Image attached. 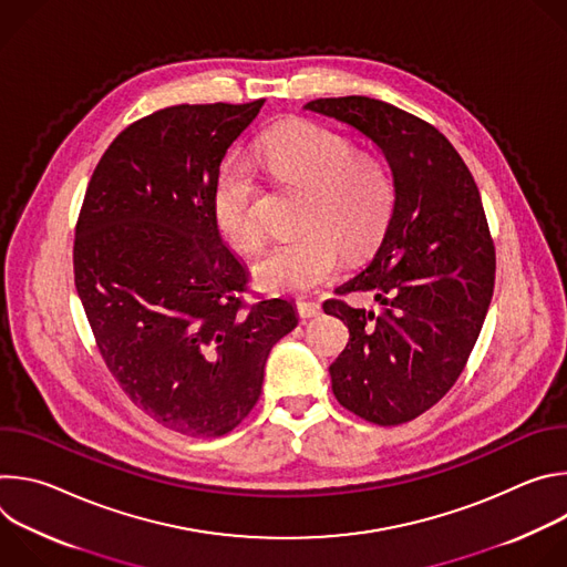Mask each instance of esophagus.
Returning a JSON list of instances; mask_svg holds the SVG:
<instances>
[{
    "label": "esophagus",
    "mask_w": 567,
    "mask_h": 567,
    "mask_svg": "<svg viewBox=\"0 0 567 567\" xmlns=\"http://www.w3.org/2000/svg\"><path fill=\"white\" fill-rule=\"evenodd\" d=\"M296 311L300 318H313V316H320V305L318 302H309V300H300L296 305Z\"/></svg>",
    "instance_id": "esophagus-1"
}]
</instances>
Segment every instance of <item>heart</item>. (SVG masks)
Wrapping results in <instances>:
<instances>
[{"label": "heart", "instance_id": "1", "mask_svg": "<svg viewBox=\"0 0 567 567\" xmlns=\"http://www.w3.org/2000/svg\"><path fill=\"white\" fill-rule=\"evenodd\" d=\"M278 182L307 190L300 228L254 262V280L269 293L302 296L337 276L348 251H363L381 237L394 204V184L379 156L311 123L276 130L256 154ZM256 186L241 166H228L213 193V215L237 249H256L260 224L254 213Z\"/></svg>", "mask_w": 567, "mask_h": 567}]
</instances>
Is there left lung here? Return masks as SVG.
Wrapping results in <instances>:
<instances>
[{"instance_id": "left-lung-1", "label": "left lung", "mask_w": 567, "mask_h": 567, "mask_svg": "<svg viewBox=\"0 0 567 567\" xmlns=\"http://www.w3.org/2000/svg\"><path fill=\"white\" fill-rule=\"evenodd\" d=\"M305 110L370 138L394 184L374 258L337 289L374 291L377 307L322 305L350 330L330 365L334 396L365 422H411L457 381L494 296L496 251L477 186L440 130L390 103L343 96Z\"/></svg>"}]
</instances>
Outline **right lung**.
Returning <instances> with one entry per match:
<instances>
[{
  "instance_id": "obj_1",
  "label": "right lung",
  "mask_w": 567,
  "mask_h": 567,
  "mask_svg": "<svg viewBox=\"0 0 567 567\" xmlns=\"http://www.w3.org/2000/svg\"><path fill=\"white\" fill-rule=\"evenodd\" d=\"M262 105H175L132 123L75 226V289L110 372L145 415L190 437L251 413L271 348L298 326L285 298L245 307L247 269L213 215L221 158Z\"/></svg>"
}]
</instances>
